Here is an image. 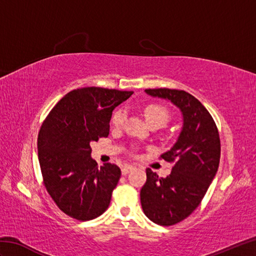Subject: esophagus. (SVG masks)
Instances as JSON below:
<instances>
[{"mask_svg":"<svg viewBox=\"0 0 256 256\" xmlns=\"http://www.w3.org/2000/svg\"><path fill=\"white\" fill-rule=\"evenodd\" d=\"M133 170H134V166H132V165H125L122 168V174H123V175H126V174H128L130 172H132Z\"/></svg>","mask_w":256,"mask_h":256,"instance_id":"esophagus-1","label":"esophagus"}]
</instances>
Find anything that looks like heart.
<instances>
[{
  "mask_svg": "<svg viewBox=\"0 0 256 256\" xmlns=\"http://www.w3.org/2000/svg\"><path fill=\"white\" fill-rule=\"evenodd\" d=\"M144 116L150 124L158 123L160 125H164L168 120V111L162 106L150 104L145 108ZM124 118H125L124 110L123 108H118V110L113 113L112 123L114 126H121L124 122Z\"/></svg>",
  "mask_w": 256,
  "mask_h": 256,
  "instance_id": "1",
  "label": "heart"
}]
</instances>
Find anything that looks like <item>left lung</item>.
<instances>
[{"instance_id":"8db88e82","label":"left lung","mask_w":256,"mask_h":256,"mask_svg":"<svg viewBox=\"0 0 256 256\" xmlns=\"http://www.w3.org/2000/svg\"><path fill=\"white\" fill-rule=\"evenodd\" d=\"M154 98L170 100L182 114V128L172 148L162 158L175 162L167 177L146 170L140 189L145 216L160 226H172L197 208L218 170L220 138L208 110L188 92L175 89H146Z\"/></svg>"}]
</instances>
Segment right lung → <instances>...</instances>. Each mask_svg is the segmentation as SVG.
I'll use <instances>...</instances> for the list:
<instances>
[{
  "instance_id": "add662e5",
  "label": "right lung",
  "mask_w": 256,
  "mask_h": 256,
  "mask_svg": "<svg viewBox=\"0 0 256 256\" xmlns=\"http://www.w3.org/2000/svg\"><path fill=\"white\" fill-rule=\"evenodd\" d=\"M132 94L96 86L72 90L42 125L37 148L44 184L58 208L74 219H96L110 204L121 170L110 162L98 166L90 143L108 138L113 110Z\"/></svg>"
}]
</instances>
